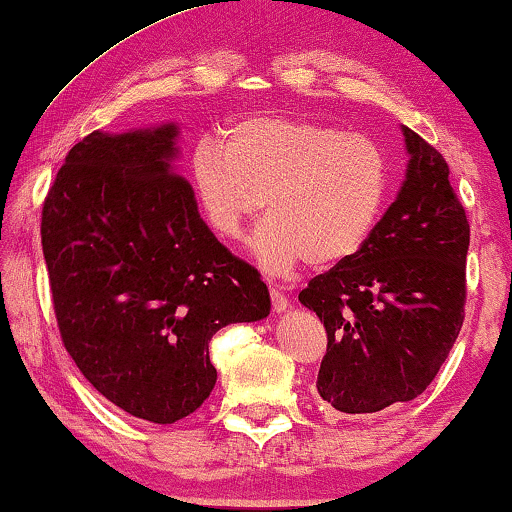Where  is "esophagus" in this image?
Wrapping results in <instances>:
<instances>
[{
	"label": "esophagus",
	"mask_w": 512,
	"mask_h": 512,
	"mask_svg": "<svg viewBox=\"0 0 512 512\" xmlns=\"http://www.w3.org/2000/svg\"><path fill=\"white\" fill-rule=\"evenodd\" d=\"M270 298H272V310H275L277 314H282L289 310V298H286V293L282 289H277V286H272L270 289Z\"/></svg>",
	"instance_id": "1"
}]
</instances>
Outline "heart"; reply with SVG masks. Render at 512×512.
I'll use <instances>...</instances> for the list:
<instances>
[{
  "mask_svg": "<svg viewBox=\"0 0 512 512\" xmlns=\"http://www.w3.org/2000/svg\"><path fill=\"white\" fill-rule=\"evenodd\" d=\"M191 186L207 226L237 240L263 209L249 249L270 275L328 268L368 242L389 193V160L366 135L286 116H256L200 139Z\"/></svg>",
  "mask_w": 512,
  "mask_h": 512,
  "instance_id": "obj_1",
  "label": "heart"
}]
</instances>
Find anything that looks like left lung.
<instances>
[{
  "label": "left lung",
  "instance_id": "1",
  "mask_svg": "<svg viewBox=\"0 0 512 512\" xmlns=\"http://www.w3.org/2000/svg\"><path fill=\"white\" fill-rule=\"evenodd\" d=\"M408 165L368 242L298 300L328 333L317 391L345 415L380 412L429 387L464 324L471 228L445 158L401 125Z\"/></svg>",
  "mask_w": 512,
  "mask_h": 512
}]
</instances>
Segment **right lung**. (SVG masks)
<instances>
[{
	"instance_id": "1",
	"label": "right lung",
	"mask_w": 512,
	"mask_h": 512,
	"mask_svg": "<svg viewBox=\"0 0 512 512\" xmlns=\"http://www.w3.org/2000/svg\"><path fill=\"white\" fill-rule=\"evenodd\" d=\"M179 156L177 123L90 132L41 216L69 356L107 401L153 424L179 422L212 394L216 331L270 314L258 272L202 221Z\"/></svg>"
}]
</instances>
